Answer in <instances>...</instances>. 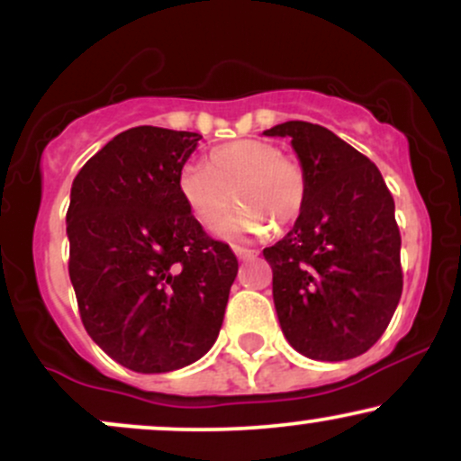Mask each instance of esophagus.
<instances>
[{"instance_id":"1","label":"esophagus","mask_w":461,"mask_h":461,"mask_svg":"<svg viewBox=\"0 0 461 461\" xmlns=\"http://www.w3.org/2000/svg\"><path fill=\"white\" fill-rule=\"evenodd\" d=\"M234 253L238 256V260H251V258L258 256V251H253V249L238 247V245H234Z\"/></svg>"}]
</instances>
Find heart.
<instances>
[{"mask_svg":"<svg viewBox=\"0 0 461 461\" xmlns=\"http://www.w3.org/2000/svg\"><path fill=\"white\" fill-rule=\"evenodd\" d=\"M201 164H184L177 190L199 225L214 227L231 203V190L242 201L219 231L223 236L260 234L268 227L264 214L285 225L301 214L308 197V177L297 158L282 156L267 140H234L208 153Z\"/></svg>","mask_w":461,"mask_h":461,"instance_id":"obj_1","label":"heart"}]
</instances>
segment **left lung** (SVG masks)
I'll return each mask as SVG.
<instances>
[{
    "mask_svg": "<svg viewBox=\"0 0 461 461\" xmlns=\"http://www.w3.org/2000/svg\"><path fill=\"white\" fill-rule=\"evenodd\" d=\"M264 134L288 136L308 177L294 227L264 249L285 340L322 362L362 356L403 293L393 194L364 153L322 125L285 121Z\"/></svg>",
    "mask_w": 461,
    "mask_h": 461,
    "instance_id": "8db88e82",
    "label": "left lung"
}]
</instances>
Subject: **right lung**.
<instances>
[{
	"label": "right lung",
	"mask_w": 461,
	"mask_h": 461,
	"mask_svg": "<svg viewBox=\"0 0 461 461\" xmlns=\"http://www.w3.org/2000/svg\"><path fill=\"white\" fill-rule=\"evenodd\" d=\"M201 140L140 125L79 168L67 210L68 277L88 336L136 373H168L210 351L238 260L177 190Z\"/></svg>",
	"instance_id": "1"
}]
</instances>
